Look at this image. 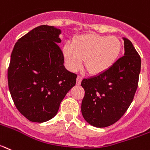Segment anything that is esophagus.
Returning <instances> with one entry per match:
<instances>
[{
	"label": "esophagus",
	"instance_id": "esophagus-1",
	"mask_svg": "<svg viewBox=\"0 0 150 150\" xmlns=\"http://www.w3.org/2000/svg\"><path fill=\"white\" fill-rule=\"evenodd\" d=\"M82 80H83V78H82V76H78L77 78H76V84H77V85H80V84L81 83Z\"/></svg>",
	"mask_w": 150,
	"mask_h": 150
}]
</instances>
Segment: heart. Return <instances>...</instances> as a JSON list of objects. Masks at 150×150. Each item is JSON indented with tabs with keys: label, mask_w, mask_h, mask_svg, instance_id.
<instances>
[{
	"label": "heart",
	"mask_w": 150,
	"mask_h": 150,
	"mask_svg": "<svg viewBox=\"0 0 150 150\" xmlns=\"http://www.w3.org/2000/svg\"><path fill=\"white\" fill-rule=\"evenodd\" d=\"M122 43L115 36L86 34L67 43L63 52L67 66L75 70L84 66L92 74H99L111 68L121 55Z\"/></svg>",
	"instance_id": "1"
}]
</instances>
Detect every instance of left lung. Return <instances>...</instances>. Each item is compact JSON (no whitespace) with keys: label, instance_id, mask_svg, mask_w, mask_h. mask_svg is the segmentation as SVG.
Wrapping results in <instances>:
<instances>
[{"label":"left lung","instance_id":"obj_1","mask_svg":"<svg viewBox=\"0 0 150 150\" xmlns=\"http://www.w3.org/2000/svg\"><path fill=\"white\" fill-rule=\"evenodd\" d=\"M123 39L125 55L108 70L82 80L85 90L82 115L96 127L117 122L130 105L137 89L141 59L131 42Z\"/></svg>","mask_w":150,"mask_h":150}]
</instances>
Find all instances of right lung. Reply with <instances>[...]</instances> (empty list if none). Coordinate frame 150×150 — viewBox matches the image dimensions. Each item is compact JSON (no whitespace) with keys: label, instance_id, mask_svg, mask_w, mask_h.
Listing matches in <instances>:
<instances>
[{"label":"right lung","instance_id":"right-lung-1","mask_svg":"<svg viewBox=\"0 0 150 150\" xmlns=\"http://www.w3.org/2000/svg\"><path fill=\"white\" fill-rule=\"evenodd\" d=\"M61 29L42 25L18 39L8 67L9 90L18 111L32 122L42 123L57 113L76 74L64 66L57 44Z\"/></svg>","mask_w":150,"mask_h":150}]
</instances>
